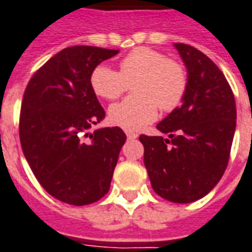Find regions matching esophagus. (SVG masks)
<instances>
[{
	"instance_id": "34e87169",
	"label": "esophagus",
	"mask_w": 252,
	"mask_h": 252,
	"mask_svg": "<svg viewBox=\"0 0 252 252\" xmlns=\"http://www.w3.org/2000/svg\"><path fill=\"white\" fill-rule=\"evenodd\" d=\"M137 133H135V132H131V131H128L126 132V137L129 139V140H133V139H136L137 137Z\"/></svg>"
}]
</instances>
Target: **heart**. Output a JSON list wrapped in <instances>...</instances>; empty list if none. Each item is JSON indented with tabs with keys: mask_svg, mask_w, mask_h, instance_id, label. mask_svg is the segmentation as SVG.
I'll return each instance as SVG.
<instances>
[{
	"mask_svg": "<svg viewBox=\"0 0 252 252\" xmlns=\"http://www.w3.org/2000/svg\"><path fill=\"white\" fill-rule=\"evenodd\" d=\"M117 72L108 65H98L91 74L93 92L105 100H117L136 79L137 96L112 105L109 120L126 131H137L156 120L159 107L171 112L183 100L188 79L183 65L169 60L158 50L137 48L120 61Z\"/></svg>",
	"mask_w": 252,
	"mask_h": 252,
	"instance_id": "b5f03b06",
	"label": "heart"
}]
</instances>
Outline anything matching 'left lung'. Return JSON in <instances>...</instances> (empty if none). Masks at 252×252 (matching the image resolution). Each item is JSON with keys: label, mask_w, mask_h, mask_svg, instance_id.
Listing matches in <instances>:
<instances>
[{"label": "left lung", "mask_w": 252, "mask_h": 252, "mask_svg": "<svg viewBox=\"0 0 252 252\" xmlns=\"http://www.w3.org/2000/svg\"><path fill=\"white\" fill-rule=\"evenodd\" d=\"M187 66L183 104L158 124L161 136L141 135L144 165L159 196L192 203L224 173L236 126L235 97L224 74L204 53L175 44Z\"/></svg>", "instance_id": "obj_1"}]
</instances>
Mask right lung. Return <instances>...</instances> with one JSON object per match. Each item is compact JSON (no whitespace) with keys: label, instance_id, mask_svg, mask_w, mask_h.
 <instances>
[{"label":"right lung","instance_id":"add662e5","mask_svg":"<svg viewBox=\"0 0 252 252\" xmlns=\"http://www.w3.org/2000/svg\"><path fill=\"white\" fill-rule=\"evenodd\" d=\"M119 50L65 48L32 76L20 113V141L32 171L46 192L72 206H87L109 191L121 147L119 126L89 128L105 117L91 74Z\"/></svg>","mask_w":252,"mask_h":252}]
</instances>
